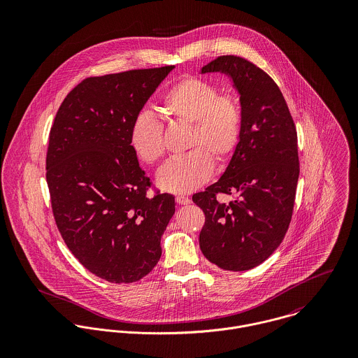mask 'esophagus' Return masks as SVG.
<instances>
[{
    "instance_id": "1",
    "label": "esophagus",
    "mask_w": 358,
    "mask_h": 358,
    "mask_svg": "<svg viewBox=\"0 0 358 358\" xmlns=\"http://www.w3.org/2000/svg\"><path fill=\"white\" fill-rule=\"evenodd\" d=\"M175 200H176V203L179 205H187L192 203V200L189 197H186V196H176Z\"/></svg>"
}]
</instances>
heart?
<instances>
[{"instance_id":"obj_1","label":"heart","mask_w":358,"mask_h":358,"mask_svg":"<svg viewBox=\"0 0 358 358\" xmlns=\"http://www.w3.org/2000/svg\"><path fill=\"white\" fill-rule=\"evenodd\" d=\"M162 115L173 122L190 125L189 153L168 161L157 175L158 186L169 193H190L209 179L213 160L226 162L236 152L243 131V111L231 94H217L215 84L196 76H185L162 94ZM129 143L136 157L155 165L164 157V127L150 113L135 117Z\"/></svg>"}]
</instances>
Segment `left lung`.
<instances>
[{
    "label": "left lung",
    "mask_w": 358,
    "mask_h": 358,
    "mask_svg": "<svg viewBox=\"0 0 358 358\" xmlns=\"http://www.w3.org/2000/svg\"><path fill=\"white\" fill-rule=\"evenodd\" d=\"M227 74L240 94V143L220 179L193 196L205 213L200 248L223 270L254 268L282 243L291 223L299 178L298 135L273 78L250 60L224 55L201 73ZM219 192L234 194L219 203Z\"/></svg>",
    "instance_id": "left-lung-1"
}]
</instances>
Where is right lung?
I'll use <instances>...</instances> for the list:
<instances>
[{"instance_id": "add662e5", "label": "right lung", "mask_w": 358, "mask_h": 358, "mask_svg": "<svg viewBox=\"0 0 358 358\" xmlns=\"http://www.w3.org/2000/svg\"><path fill=\"white\" fill-rule=\"evenodd\" d=\"M175 66L90 77L60 104L47 153L56 226L71 254L108 282L148 275L175 197L148 196L150 179L129 143L131 125Z\"/></svg>"}]
</instances>
